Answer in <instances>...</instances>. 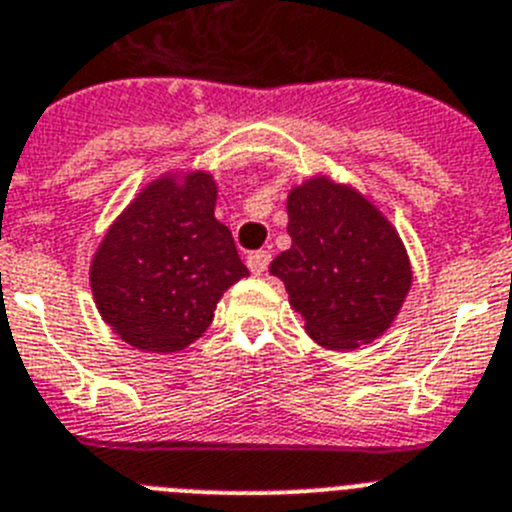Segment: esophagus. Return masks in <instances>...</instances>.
Wrapping results in <instances>:
<instances>
[{"label":"esophagus","instance_id":"34e87169","mask_svg":"<svg viewBox=\"0 0 512 512\" xmlns=\"http://www.w3.org/2000/svg\"><path fill=\"white\" fill-rule=\"evenodd\" d=\"M247 265H250L252 275H265L267 265H270V252H265V250L252 252V255L247 257Z\"/></svg>","mask_w":512,"mask_h":512}]
</instances>
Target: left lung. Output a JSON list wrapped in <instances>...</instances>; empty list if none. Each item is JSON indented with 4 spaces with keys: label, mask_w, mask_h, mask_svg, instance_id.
Returning <instances> with one entry per match:
<instances>
[{
    "label": "left lung",
    "mask_w": 512,
    "mask_h": 512,
    "mask_svg": "<svg viewBox=\"0 0 512 512\" xmlns=\"http://www.w3.org/2000/svg\"><path fill=\"white\" fill-rule=\"evenodd\" d=\"M285 206L293 245L270 275L285 283L308 336L336 352L380 339L413 285L398 229L367 193L326 173L296 183Z\"/></svg>",
    "instance_id": "left-lung-1"
}]
</instances>
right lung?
I'll return each mask as SVG.
<instances>
[{
  "mask_svg": "<svg viewBox=\"0 0 512 512\" xmlns=\"http://www.w3.org/2000/svg\"><path fill=\"white\" fill-rule=\"evenodd\" d=\"M209 170L173 168L135 193L89 267L104 324L135 349L181 352L209 329L224 290L250 275L216 222Z\"/></svg>",
  "mask_w": 512,
  "mask_h": 512,
  "instance_id": "right-lung-1",
  "label": "right lung"
}]
</instances>
